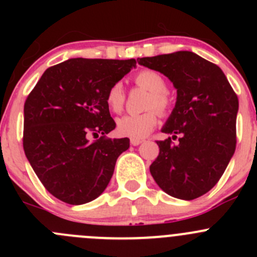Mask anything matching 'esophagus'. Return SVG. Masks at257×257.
<instances>
[{
  "label": "esophagus",
  "mask_w": 257,
  "mask_h": 257,
  "mask_svg": "<svg viewBox=\"0 0 257 257\" xmlns=\"http://www.w3.org/2000/svg\"><path fill=\"white\" fill-rule=\"evenodd\" d=\"M142 142H143V141H142V139H136V138H132L131 139V144L134 145V147H136V145H139V144L142 143Z\"/></svg>",
  "instance_id": "34e87169"
}]
</instances>
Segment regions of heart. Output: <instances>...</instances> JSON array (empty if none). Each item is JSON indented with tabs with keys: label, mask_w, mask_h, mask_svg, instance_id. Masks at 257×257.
Returning a JSON list of instances; mask_svg holds the SVG:
<instances>
[{
	"label": "heart",
	"mask_w": 257,
	"mask_h": 257,
	"mask_svg": "<svg viewBox=\"0 0 257 257\" xmlns=\"http://www.w3.org/2000/svg\"><path fill=\"white\" fill-rule=\"evenodd\" d=\"M136 83L150 92L145 102L147 112L128 114L116 120V131L120 136L141 139L153 132L158 123V113L167 114L172 108V98L167 92L164 77L152 69H143L136 76ZM105 103L114 113L123 110L125 103V92L120 82L113 83L105 94ZM156 110L154 111V109Z\"/></svg>",
	"instance_id": "b5f03b06"
}]
</instances>
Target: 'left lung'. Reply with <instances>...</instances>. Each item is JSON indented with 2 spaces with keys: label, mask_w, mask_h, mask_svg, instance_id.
Returning <instances> with one entry per match:
<instances>
[{
  "label": "left lung",
  "mask_w": 257,
  "mask_h": 257,
  "mask_svg": "<svg viewBox=\"0 0 257 257\" xmlns=\"http://www.w3.org/2000/svg\"><path fill=\"white\" fill-rule=\"evenodd\" d=\"M138 63L168 77L178 94L162 128L172 138L157 142L159 155L150 174L170 196L199 198L216 185L235 153L237 95L220 67L193 52L144 57Z\"/></svg>",
  "instance_id": "obj_1"
}]
</instances>
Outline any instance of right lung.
<instances>
[{"mask_svg":"<svg viewBox=\"0 0 257 257\" xmlns=\"http://www.w3.org/2000/svg\"><path fill=\"white\" fill-rule=\"evenodd\" d=\"M136 64V59L71 58L46 69L26 99L25 154L59 200L82 205L109 184L129 139L105 137L115 128L105 94ZM90 136L97 139L89 141Z\"/></svg>","mask_w":257,"mask_h":257,"instance_id":"right-lung-1","label":"right lung"}]
</instances>
